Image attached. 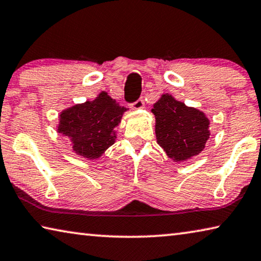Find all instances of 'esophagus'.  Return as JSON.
Wrapping results in <instances>:
<instances>
[{
    "instance_id": "obj_1",
    "label": "esophagus",
    "mask_w": 261,
    "mask_h": 261,
    "mask_svg": "<svg viewBox=\"0 0 261 261\" xmlns=\"http://www.w3.org/2000/svg\"><path fill=\"white\" fill-rule=\"evenodd\" d=\"M145 107V102L143 99H138L136 101V102H134L131 105V108L134 110H139V109H143Z\"/></svg>"
}]
</instances>
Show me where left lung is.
<instances>
[{"instance_id": "obj_1", "label": "left lung", "mask_w": 261, "mask_h": 261, "mask_svg": "<svg viewBox=\"0 0 261 261\" xmlns=\"http://www.w3.org/2000/svg\"><path fill=\"white\" fill-rule=\"evenodd\" d=\"M158 144L175 162L187 161L205 148L210 138V120L193 107L162 94L153 106Z\"/></svg>"}]
</instances>
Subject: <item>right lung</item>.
<instances>
[{"label":"right lung","mask_w":261,"mask_h":261,"mask_svg":"<svg viewBox=\"0 0 261 261\" xmlns=\"http://www.w3.org/2000/svg\"><path fill=\"white\" fill-rule=\"evenodd\" d=\"M126 110L102 91L93 101L64 109L60 114L57 132L71 140L74 153L94 160L115 143V127Z\"/></svg>","instance_id":"obj_1"}]
</instances>
